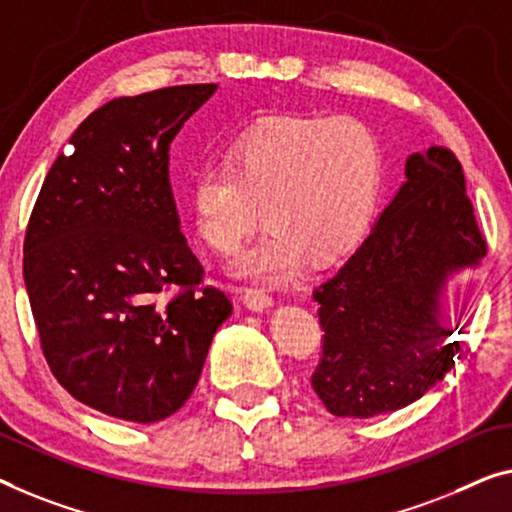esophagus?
<instances>
[{
    "label": "esophagus",
    "mask_w": 512,
    "mask_h": 512,
    "mask_svg": "<svg viewBox=\"0 0 512 512\" xmlns=\"http://www.w3.org/2000/svg\"><path fill=\"white\" fill-rule=\"evenodd\" d=\"M241 296H243V303H246L248 308L255 312H262L273 305L271 294L266 292V289H259V287H246L241 292Z\"/></svg>",
    "instance_id": "obj_1"
}]
</instances>
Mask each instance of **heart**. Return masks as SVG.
Segmentation results:
<instances>
[{"label":"heart","instance_id":"heart-1","mask_svg":"<svg viewBox=\"0 0 512 512\" xmlns=\"http://www.w3.org/2000/svg\"><path fill=\"white\" fill-rule=\"evenodd\" d=\"M384 151L354 117H278L243 133L227 163H207L190 186L195 230L232 255L259 223L271 230L234 262L236 276L282 282L308 259L326 266L363 241L375 216Z\"/></svg>","mask_w":512,"mask_h":512}]
</instances>
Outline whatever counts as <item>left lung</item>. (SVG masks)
I'll return each instance as SVG.
<instances>
[{"mask_svg":"<svg viewBox=\"0 0 512 512\" xmlns=\"http://www.w3.org/2000/svg\"><path fill=\"white\" fill-rule=\"evenodd\" d=\"M361 248L315 289L324 329L312 388L333 416L370 418L421 400L455 368L464 317H446L448 282L487 253L460 160L411 154Z\"/></svg>","mask_w":512,"mask_h":512,"instance_id":"8db88e82","label":"left lung"}]
</instances>
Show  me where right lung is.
Instances as JSON below:
<instances>
[{
	"label": "right lung",
	"instance_id": "obj_1",
	"mask_svg": "<svg viewBox=\"0 0 512 512\" xmlns=\"http://www.w3.org/2000/svg\"><path fill=\"white\" fill-rule=\"evenodd\" d=\"M218 85L114 98L45 177L25 236V287L52 375L87 407L156 423L195 391L232 303L200 287L181 234L170 144Z\"/></svg>",
	"mask_w": 512,
	"mask_h": 512
}]
</instances>
